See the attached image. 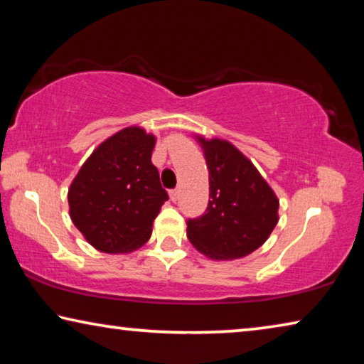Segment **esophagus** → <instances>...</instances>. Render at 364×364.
<instances>
[{
  "label": "esophagus",
  "mask_w": 364,
  "mask_h": 364,
  "mask_svg": "<svg viewBox=\"0 0 364 364\" xmlns=\"http://www.w3.org/2000/svg\"><path fill=\"white\" fill-rule=\"evenodd\" d=\"M170 199L173 200V202H176L178 199H180V189H173V191H170Z\"/></svg>",
  "instance_id": "34e87169"
}]
</instances>
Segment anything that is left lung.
Wrapping results in <instances>:
<instances>
[{"label": "left lung", "instance_id": "obj_1", "mask_svg": "<svg viewBox=\"0 0 364 364\" xmlns=\"http://www.w3.org/2000/svg\"><path fill=\"white\" fill-rule=\"evenodd\" d=\"M208 168L210 199L204 215L188 220L191 244L212 260L257 250L278 225L279 200L254 164L225 139L197 136Z\"/></svg>", "mask_w": 364, "mask_h": 364}]
</instances>
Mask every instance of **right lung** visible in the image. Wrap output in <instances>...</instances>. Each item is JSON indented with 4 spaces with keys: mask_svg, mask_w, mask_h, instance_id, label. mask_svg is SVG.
Returning a JSON list of instances; mask_svg holds the SVG:
<instances>
[{
    "mask_svg": "<svg viewBox=\"0 0 364 364\" xmlns=\"http://www.w3.org/2000/svg\"><path fill=\"white\" fill-rule=\"evenodd\" d=\"M156 136L123 128L96 147L69 188L73 225L95 249L130 254L147 242L160 207L168 200L151 162Z\"/></svg>",
    "mask_w": 364,
    "mask_h": 364,
    "instance_id": "obj_1",
    "label": "right lung"
}]
</instances>
